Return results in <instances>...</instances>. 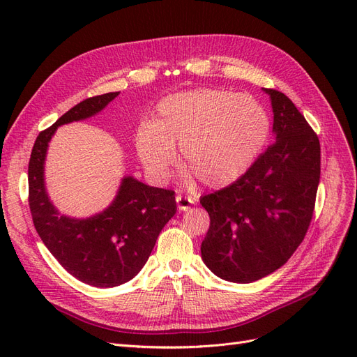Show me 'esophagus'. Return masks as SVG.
Returning <instances> with one entry per match:
<instances>
[{
  "label": "esophagus",
  "instance_id": "1",
  "mask_svg": "<svg viewBox=\"0 0 357 357\" xmlns=\"http://www.w3.org/2000/svg\"><path fill=\"white\" fill-rule=\"evenodd\" d=\"M176 202H177L178 210H181V211L190 210L192 204H193V201H192L189 197H181V195H177V197H176Z\"/></svg>",
  "mask_w": 357,
  "mask_h": 357
}]
</instances>
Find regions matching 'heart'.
I'll list each match as a JSON object with an SVG mask.
<instances>
[{"label": "heart", "instance_id": "b5f03b06", "mask_svg": "<svg viewBox=\"0 0 357 357\" xmlns=\"http://www.w3.org/2000/svg\"><path fill=\"white\" fill-rule=\"evenodd\" d=\"M269 129L268 112L252 95L199 88L162 98L152 121L138 126L135 150L150 174L165 180L180 144L193 176L208 188H225L252 168Z\"/></svg>", "mask_w": 357, "mask_h": 357}]
</instances>
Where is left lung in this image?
<instances>
[{
	"label": "left lung",
	"mask_w": 357,
	"mask_h": 357,
	"mask_svg": "<svg viewBox=\"0 0 357 357\" xmlns=\"http://www.w3.org/2000/svg\"><path fill=\"white\" fill-rule=\"evenodd\" d=\"M273 104L275 142L232 185L201 198L210 229L201 256L232 283H252L283 266L304 240L320 180L317 134L287 96Z\"/></svg>",
	"instance_id": "8db88e82"
}]
</instances>
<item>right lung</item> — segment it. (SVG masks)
Instances as JSON below:
<instances>
[{
	"mask_svg": "<svg viewBox=\"0 0 357 357\" xmlns=\"http://www.w3.org/2000/svg\"><path fill=\"white\" fill-rule=\"evenodd\" d=\"M110 92L74 105L41 131L28 165L29 210L41 241L56 261L82 283L114 287L134 278L144 266L167 222L176 214L174 190L147 186L125 177L112 205L89 219L59 215L45 188V159L56 128L83 121L113 101Z\"/></svg>",
	"mask_w": 357,
	"mask_h": 357,
	"instance_id": "1",
	"label": "right lung"
}]
</instances>
